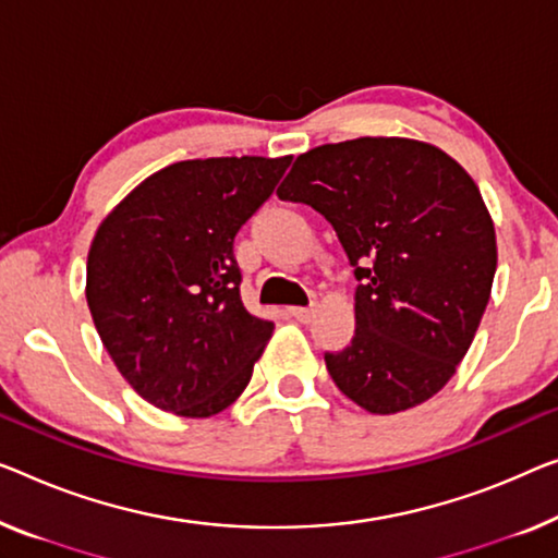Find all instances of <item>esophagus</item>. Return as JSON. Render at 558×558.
Masks as SVG:
<instances>
[{"mask_svg":"<svg viewBox=\"0 0 558 558\" xmlns=\"http://www.w3.org/2000/svg\"><path fill=\"white\" fill-rule=\"evenodd\" d=\"M288 313H290V318H295L298 323H311L315 315L313 307H290Z\"/></svg>","mask_w":558,"mask_h":558,"instance_id":"34e87169","label":"esophagus"}]
</instances>
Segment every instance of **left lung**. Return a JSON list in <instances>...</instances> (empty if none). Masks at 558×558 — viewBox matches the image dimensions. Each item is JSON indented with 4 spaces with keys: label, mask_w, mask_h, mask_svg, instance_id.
<instances>
[{
    "label": "left lung",
    "mask_w": 558,
    "mask_h": 558,
    "mask_svg": "<svg viewBox=\"0 0 558 558\" xmlns=\"http://www.w3.org/2000/svg\"><path fill=\"white\" fill-rule=\"evenodd\" d=\"M278 197L330 222L359 280L355 336L326 353L336 386L378 415L436 396L496 272L494 222L469 172L434 145L359 137L298 157Z\"/></svg>",
    "instance_id": "left-lung-1"
}]
</instances>
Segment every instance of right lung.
Masks as SVG:
<instances>
[{"label":"right lung","instance_id":"1","mask_svg":"<svg viewBox=\"0 0 558 558\" xmlns=\"http://www.w3.org/2000/svg\"><path fill=\"white\" fill-rule=\"evenodd\" d=\"M290 157H210L155 172L107 215L87 305L124 380L157 409L207 418L243 393L272 323L240 298L235 235Z\"/></svg>","mask_w":558,"mask_h":558}]
</instances>
